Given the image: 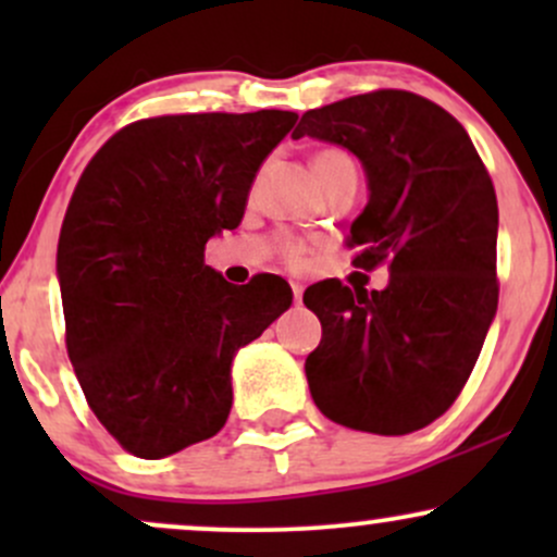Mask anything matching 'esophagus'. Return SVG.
Wrapping results in <instances>:
<instances>
[{
    "instance_id": "obj_1",
    "label": "esophagus",
    "mask_w": 557,
    "mask_h": 557,
    "mask_svg": "<svg viewBox=\"0 0 557 557\" xmlns=\"http://www.w3.org/2000/svg\"><path fill=\"white\" fill-rule=\"evenodd\" d=\"M290 290H293V300H296V304H300V298H304V285L290 283Z\"/></svg>"
}]
</instances>
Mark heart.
<instances>
[{
	"instance_id": "heart-1",
	"label": "heart",
	"mask_w": 557,
	"mask_h": 557,
	"mask_svg": "<svg viewBox=\"0 0 557 557\" xmlns=\"http://www.w3.org/2000/svg\"><path fill=\"white\" fill-rule=\"evenodd\" d=\"M350 159L341 154V151H319V154H314V159H311V168H314L317 177H322L324 172L341 168V164H348ZM280 253H283L285 264L290 267H304L306 259H309V246H306L304 240H285L283 246H280Z\"/></svg>"
}]
</instances>
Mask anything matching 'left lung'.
Here are the masks:
<instances>
[{"instance_id":"1","label":"left lung","mask_w":557,"mask_h":557,"mask_svg":"<svg viewBox=\"0 0 557 557\" xmlns=\"http://www.w3.org/2000/svg\"><path fill=\"white\" fill-rule=\"evenodd\" d=\"M361 159L369 203L350 225L361 270L387 264L385 290L324 280L304 304L322 322L306 359L324 417L408 434L456 403L497 311V198L463 125L434 101L382 88L319 107L293 138Z\"/></svg>"}]
</instances>
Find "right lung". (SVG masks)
I'll list each match as a JSON object with an SVG mask.
<instances>
[{
  "label": "right lung",
  "mask_w": 557,
  "mask_h": 557,
  "mask_svg": "<svg viewBox=\"0 0 557 557\" xmlns=\"http://www.w3.org/2000/svg\"><path fill=\"white\" fill-rule=\"evenodd\" d=\"M296 112L162 114L125 125L83 170L57 246L67 356L104 430L157 461L214 437L235 350L290 306V285L203 264L240 225L253 177Z\"/></svg>",
  "instance_id": "add662e5"
}]
</instances>
